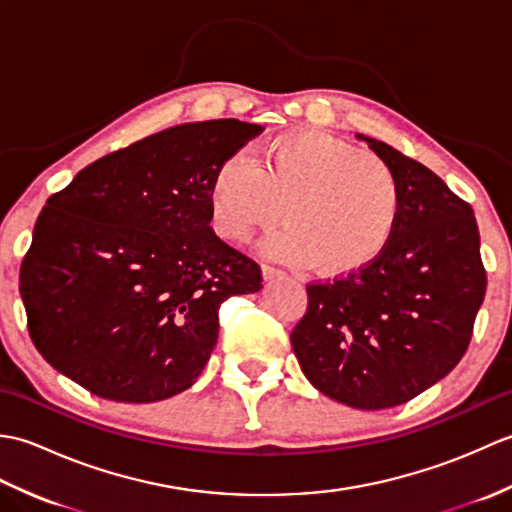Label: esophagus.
Instances as JSON below:
<instances>
[{
    "label": "esophagus",
    "mask_w": 512,
    "mask_h": 512,
    "mask_svg": "<svg viewBox=\"0 0 512 512\" xmlns=\"http://www.w3.org/2000/svg\"><path fill=\"white\" fill-rule=\"evenodd\" d=\"M262 277H264V281H279V279H284L286 275L281 273V270H277V268H273V266H262Z\"/></svg>",
    "instance_id": "esophagus-1"
}]
</instances>
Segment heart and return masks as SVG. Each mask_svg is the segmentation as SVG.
Instances as JSON below:
<instances>
[{
    "mask_svg": "<svg viewBox=\"0 0 512 512\" xmlns=\"http://www.w3.org/2000/svg\"><path fill=\"white\" fill-rule=\"evenodd\" d=\"M286 222L262 242L284 264L321 277L358 273L385 253L400 217V187L383 158L332 134L292 132L270 140L259 165L226 158L209 187L215 233L246 242L259 228Z\"/></svg>",
    "mask_w": 512,
    "mask_h": 512,
    "instance_id": "b5f03b06",
    "label": "heart"
}]
</instances>
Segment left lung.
<instances>
[{
	"label": "left lung",
	"mask_w": 512,
	"mask_h": 512,
	"mask_svg": "<svg viewBox=\"0 0 512 512\" xmlns=\"http://www.w3.org/2000/svg\"><path fill=\"white\" fill-rule=\"evenodd\" d=\"M356 138L396 173V233L363 270L306 288L308 310L290 341L321 394L376 411L416 398L460 363L486 270L471 204L398 149Z\"/></svg>",
	"instance_id": "left-lung-1"
}]
</instances>
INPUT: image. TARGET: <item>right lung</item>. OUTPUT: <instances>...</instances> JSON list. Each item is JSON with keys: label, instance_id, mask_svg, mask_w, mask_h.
<instances>
[{"label": "right lung", "instance_id": "obj_1", "mask_svg": "<svg viewBox=\"0 0 512 512\" xmlns=\"http://www.w3.org/2000/svg\"><path fill=\"white\" fill-rule=\"evenodd\" d=\"M262 125L182 123L99 158L48 198L19 270L39 354L92 394L158 402L189 389L217 310L262 270L211 228L215 169Z\"/></svg>", "mask_w": 512, "mask_h": 512}]
</instances>
